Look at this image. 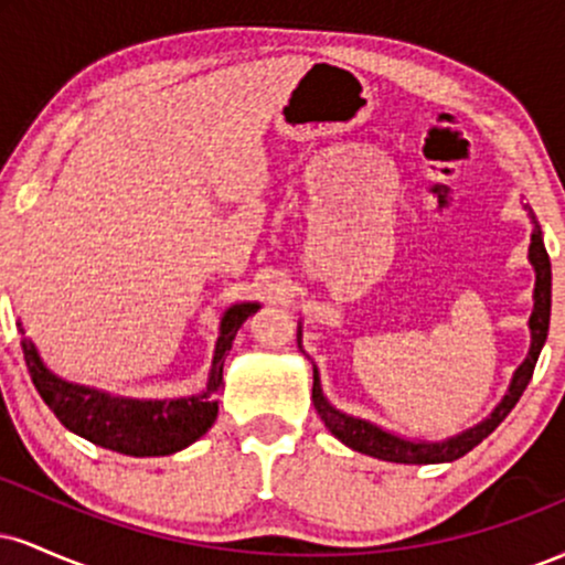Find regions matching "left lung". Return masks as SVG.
I'll return each mask as SVG.
<instances>
[{
    "label": "left lung",
    "mask_w": 565,
    "mask_h": 565,
    "mask_svg": "<svg viewBox=\"0 0 565 565\" xmlns=\"http://www.w3.org/2000/svg\"><path fill=\"white\" fill-rule=\"evenodd\" d=\"M529 260L536 270V289H534V313H531V350L521 366H518L515 377H512V385L508 395L502 398V404L494 408L489 419H483L481 425L470 427L468 433L462 436L440 440V444H412V440L395 438L391 433L380 430L377 425L364 423V419L348 417V414L337 412L334 406L327 404L321 393V382H319V372L313 369V404L316 412L321 414L323 425L334 433V438H340L342 444L350 446V449L369 454V457L377 459H387V462H404V465H433V462H451V459L465 457L470 449H476L478 444L486 436L497 430V425L502 423L504 417L512 412V406L518 404L523 391H526L531 374H534L536 359H540L544 340H547V329H550V255L544 249L542 242V231L540 225H534V233H531V246H529Z\"/></svg>",
    "instance_id": "1"
}]
</instances>
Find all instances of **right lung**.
<instances>
[{
    "mask_svg": "<svg viewBox=\"0 0 565 565\" xmlns=\"http://www.w3.org/2000/svg\"><path fill=\"white\" fill-rule=\"evenodd\" d=\"M257 310L255 302L233 305L220 323V340L212 361L210 385L196 398L178 401H135V398H111L108 393L93 391V387L71 385L57 380L42 359L36 355L29 340H21L25 366H29L31 382L42 395L50 412L61 419L76 436L93 440V444L129 457H164L174 454L193 440H199L210 430L217 417V401H212L223 387V364L225 353L233 345L238 327Z\"/></svg>",
    "mask_w": 565,
    "mask_h": 565,
    "instance_id": "1",
    "label": "right lung"
}]
</instances>
